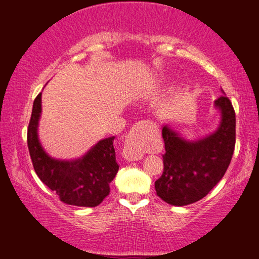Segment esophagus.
Masks as SVG:
<instances>
[{
  "label": "esophagus",
  "instance_id": "esophagus-1",
  "mask_svg": "<svg viewBox=\"0 0 259 259\" xmlns=\"http://www.w3.org/2000/svg\"><path fill=\"white\" fill-rule=\"evenodd\" d=\"M122 154L126 160L130 161L142 159L143 145L140 138H138L137 130H131L128 136H126V141L124 143V148H123Z\"/></svg>",
  "mask_w": 259,
  "mask_h": 259
}]
</instances>
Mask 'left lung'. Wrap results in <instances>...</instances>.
<instances>
[{
	"label": "left lung",
	"instance_id": "1",
	"mask_svg": "<svg viewBox=\"0 0 259 259\" xmlns=\"http://www.w3.org/2000/svg\"><path fill=\"white\" fill-rule=\"evenodd\" d=\"M215 106L221 123L214 134L190 142L164 126V171L156 183L157 195L173 206H186L204 198L222 179L236 142V117L230 100L220 96Z\"/></svg>",
	"mask_w": 259,
	"mask_h": 259
}]
</instances>
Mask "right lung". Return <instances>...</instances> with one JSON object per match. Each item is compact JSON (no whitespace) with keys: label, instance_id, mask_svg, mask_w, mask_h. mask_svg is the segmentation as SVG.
<instances>
[{"label":"right lung","instance_id":"obj_1","mask_svg":"<svg viewBox=\"0 0 259 259\" xmlns=\"http://www.w3.org/2000/svg\"><path fill=\"white\" fill-rule=\"evenodd\" d=\"M41 113V93L33 101L28 126V148L34 172L59 196L72 206L96 207L109 195V184L118 171L114 136L105 138L75 160L50 157L38 140V122Z\"/></svg>","mask_w":259,"mask_h":259}]
</instances>
